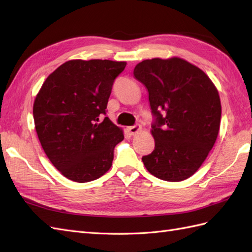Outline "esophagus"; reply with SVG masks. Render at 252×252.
<instances>
[{
	"label": "esophagus",
	"mask_w": 252,
	"mask_h": 252,
	"mask_svg": "<svg viewBox=\"0 0 252 252\" xmlns=\"http://www.w3.org/2000/svg\"><path fill=\"white\" fill-rule=\"evenodd\" d=\"M141 131H142V126L140 125H136V126L127 127V132H129L131 135H136L137 133H140Z\"/></svg>",
	"instance_id": "34e87169"
}]
</instances>
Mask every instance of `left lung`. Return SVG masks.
I'll return each instance as SVG.
<instances>
[{
	"instance_id": "8db88e82",
	"label": "left lung",
	"mask_w": 252,
	"mask_h": 252,
	"mask_svg": "<svg viewBox=\"0 0 252 252\" xmlns=\"http://www.w3.org/2000/svg\"><path fill=\"white\" fill-rule=\"evenodd\" d=\"M133 76L148 91L156 122L154 152L142 158L156 178L180 182L190 178L208 157L221 122V100L211 79L180 57L138 63Z\"/></svg>"
}]
</instances>
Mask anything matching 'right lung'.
Masks as SVG:
<instances>
[{
    "instance_id": "right-lung-1",
    "label": "right lung",
    "mask_w": 252,
    "mask_h": 252,
    "mask_svg": "<svg viewBox=\"0 0 252 252\" xmlns=\"http://www.w3.org/2000/svg\"><path fill=\"white\" fill-rule=\"evenodd\" d=\"M126 62L71 60L46 78L33 103L35 131L53 165L78 183L94 181L112 165L125 135L106 114L114 80Z\"/></svg>"
}]
</instances>
